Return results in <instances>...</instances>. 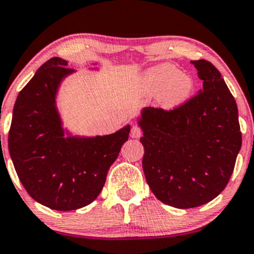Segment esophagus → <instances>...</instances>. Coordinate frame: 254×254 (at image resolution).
<instances>
[{
    "mask_svg": "<svg viewBox=\"0 0 254 254\" xmlns=\"http://www.w3.org/2000/svg\"><path fill=\"white\" fill-rule=\"evenodd\" d=\"M130 135L132 138H139V137L142 136V129H140L139 127H137V125H133L132 129H131Z\"/></svg>",
    "mask_w": 254,
    "mask_h": 254,
    "instance_id": "1",
    "label": "esophagus"
}]
</instances>
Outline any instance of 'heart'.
<instances>
[{
  "instance_id": "heart-1",
  "label": "heart",
  "mask_w": 254,
  "mask_h": 254,
  "mask_svg": "<svg viewBox=\"0 0 254 254\" xmlns=\"http://www.w3.org/2000/svg\"><path fill=\"white\" fill-rule=\"evenodd\" d=\"M142 81L149 92H160L162 103L169 108L185 103L195 87L194 79L190 75L182 73L179 67L168 63L145 71Z\"/></svg>"
}]
</instances>
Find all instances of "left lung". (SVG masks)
Segmentation results:
<instances>
[{"label": "left lung", "mask_w": 254, "mask_h": 254, "mask_svg": "<svg viewBox=\"0 0 254 254\" xmlns=\"http://www.w3.org/2000/svg\"><path fill=\"white\" fill-rule=\"evenodd\" d=\"M202 80L196 96L179 108H144L143 170L161 202L180 209L209 202L224 190L241 148L234 97L218 68L207 60L190 61Z\"/></svg>", "instance_id": "obj_1"}]
</instances>
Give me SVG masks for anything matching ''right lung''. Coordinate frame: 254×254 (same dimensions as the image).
<instances>
[{"mask_svg": "<svg viewBox=\"0 0 254 254\" xmlns=\"http://www.w3.org/2000/svg\"><path fill=\"white\" fill-rule=\"evenodd\" d=\"M73 72L58 57L40 67L16 98L8 136L9 154L27 193L65 212L96 200L130 132L127 125L105 136L65 135L56 98Z\"/></svg>", "mask_w": 254, "mask_h": 254, "instance_id": "right-lung-1", "label": "right lung"}]
</instances>
